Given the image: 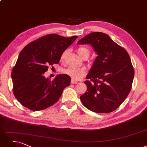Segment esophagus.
Segmentation results:
<instances>
[{
  "label": "esophagus",
  "mask_w": 147,
  "mask_h": 147,
  "mask_svg": "<svg viewBox=\"0 0 147 147\" xmlns=\"http://www.w3.org/2000/svg\"><path fill=\"white\" fill-rule=\"evenodd\" d=\"M71 84H77V83H78V81H76V80H73V79H72L71 80Z\"/></svg>",
  "instance_id": "1"
}]
</instances>
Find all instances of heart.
<instances>
[{"label":"heart","instance_id":"obj_1","mask_svg":"<svg viewBox=\"0 0 147 147\" xmlns=\"http://www.w3.org/2000/svg\"><path fill=\"white\" fill-rule=\"evenodd\" d=\"M77 52L80 56L82 58H87L90 54V49L87 47L81 46L77 49ZM67 54V50L64 51L61 56V60H64ZM64 74H66L70 77H71L74 80H78L86 74L87 71L84 68H77V67H68L62 70Z\"/></svg>","mask_w":147,"mask_h":147}]
</instances>
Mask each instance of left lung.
Listing matches in <instances>:
<instances>
[{"mask_svg":"<svg viewBox=\"0 0 147 147\" xmlns=\"http://www.w3.org/2000/svg\"><path fill=\"white\" fill-rule=\"evenodd\" d=\"M90 44L98 56L84 83L87 92L80 96L89 110L108 113L118 109L131 89L134 69L127 51L107 35L94 32L78 42Z\"/></svg>","mask_w":147,"mask_h":147,"instance_id":"1","label":"left lung"}]
</instances>
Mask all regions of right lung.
I'll return each mask as SVG.
<instances>
[{"label": "right lung", "instance_id": "add662e5", "mask_svg": "<svg viewBox=\"0 0 147 147\" xmlns=\"http://www.w3.org/2000/svg\"><path fill=\"white\" fill-rule=\"evenodd\" d=\"M78 38L64 37L55 34L46 35L23 48L14 66L11 78L13 93L23 106L33 111L42 110L56 103L70 83L66 74L54 80L46 78L49 66L58 64L63 52Z\"/></svg>", "mask_w": 147, "mask_h": 147}]
</instances>
